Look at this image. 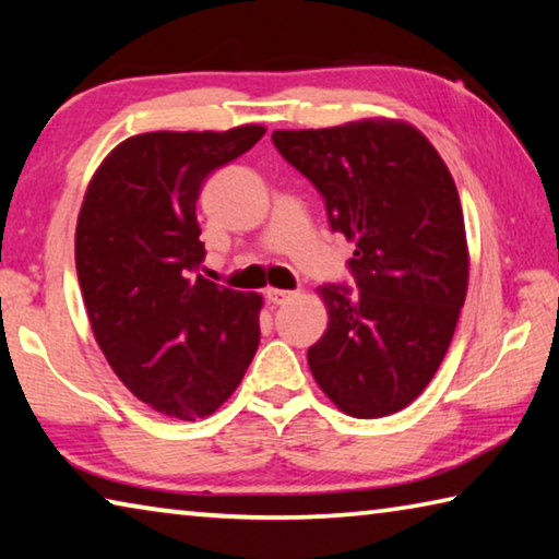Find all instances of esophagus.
<instances>
[{"instance_id": "1", "label": "esophagus", "mask_w": 559, "mask_h": 559, "mask_svg": "<svg viewBox=\"0 0 559 559\" xmlns=\"http://www.w3.org/2000/svg\"><path fill=\"white\" fill-rule=\"evenodd\" d=\"M296 293L293 290H281V288H269L266 290V300L273 302V306H283V302H288Z\"/></svg>"}]
</instances>
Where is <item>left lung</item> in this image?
Returning <instances> with one entry per match:
<instances>
[{
  "label": "left lung",
  "instance_id": "obj_1",
  "mask_svg": "<svg viewBox=\"0 0 559 559\" xmlns=\"http://www.w3.org/2000/svg\"><path fill=\"white\" fill-rule=\"evenodd\" d=\"M271 140L323 194L330 229L355 243L359 293L318 288L328 330L308 349L310 372L349 416L400 412L437 374L466 300V226L449 167L404 120L276 130Z\"/></svg>",
  "mask_w": 559,
  "mask_h": 559
}]
</instances>
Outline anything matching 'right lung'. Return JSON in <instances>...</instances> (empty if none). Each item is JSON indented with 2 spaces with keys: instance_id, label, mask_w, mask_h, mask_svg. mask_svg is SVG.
I'll return each instance as SVG.
<instances>
[{
  "instance_id": "obj_1",
  "label": "right lung",
  "mask_w": 559,
  "mask_h": 559,
  "mask_svg": "<svg viewBox=\"0 0 559 559\" xmlns=\"http://www.w3.org/2000/svg\"><path fill=\"white\" fill-rule=\"evenodd\" d=\"M157 130L122 140L91 177L75 224V271L91 330L120 382L173 419L229 400L259 347V293L206 281L197 200L204 179L263 138Z\"/></svg>"
}]
</instances>
